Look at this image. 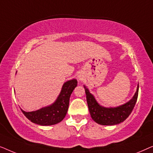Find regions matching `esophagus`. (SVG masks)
<instances>
[{"mask_svg": "<svg viewBox=\"0 0 153 153\" xmlns=\"http://www.w3.org/2000/svg\"><path fill=\"white\" fill-rule=\"evenodd\" d=\"M79 77H81V76H79Z\"/></svg>", "mask_w": 153, "mask_h": 153, "instance_id": "esophagus-1", "label": "esophagus"}]
</instances>
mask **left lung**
Returning a JSON list of instances; mask_svg holds the SVG:
<instances>
[{
  "mask_svg": "<svg viewBox=\"0 0 153 153\" xmlns=\"http://www.w3.org/2000/svg\"><path fill=\"white\" fill-rule=\"evenodd\" d=\"M89 111L93 120L102 125H114L122 123L132 111L139 94V84L132 99L126 104L116 108H104L96 102L95 97L84 85Z\"/></svg>",
  "mask_w": 153,
  "mask_h": 153,
  "instance_id": "obj_1",
  "label": "left lung"
}]
</instances>
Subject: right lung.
I'll list each match as a JSON object with an SVG mask.
<instances>
[{"label": "right lung", "instance_id": "right-lung-1", "mask_svg": "<svg viewBox=\"0 0 153 153\" xmlns=\"http://www.w3.org/2000/svg\"><path fill=\"white\" fill-rule=\"evenodd\" d=\"M77 85L76 79L68 81L62 85L61 92L52 105L32 112L22 111L23 114L31 122L40 125H52L63 120L68 112L70 97Z\"/></svg>", "mask_w": 153, "mask_h": 153}]
</instances>
